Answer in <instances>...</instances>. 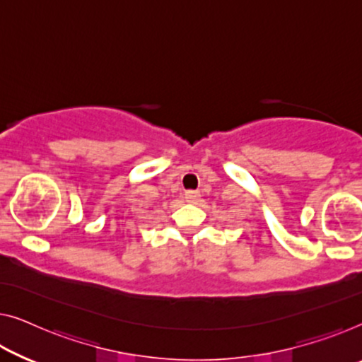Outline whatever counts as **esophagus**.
<instances>
[{"label":"esophagus","instance_id":"1","mask_svg":"<svg viewBox=\"0 0 362 362\" xmlns=\"http://www.w3.org/2000/svg\"><path fill=\"white\" fill-rule=\"evenodd\" d=\"M185 199L188 203H197L199 199V193L195 190H188L185 192Z\"/></svg>","mask_w":362,"mask_h":362}]
</instances>
